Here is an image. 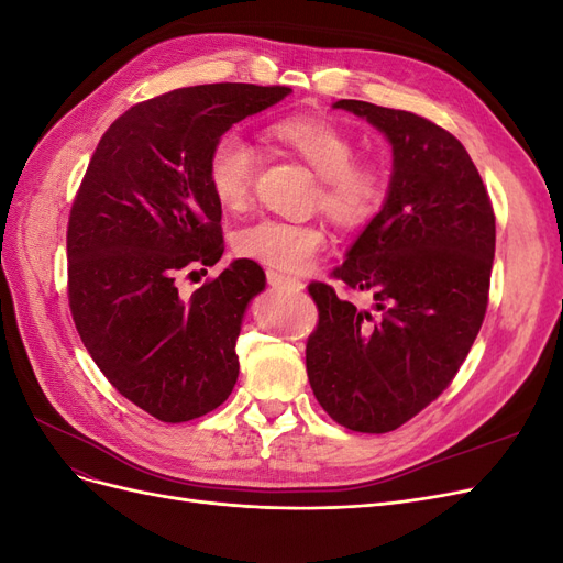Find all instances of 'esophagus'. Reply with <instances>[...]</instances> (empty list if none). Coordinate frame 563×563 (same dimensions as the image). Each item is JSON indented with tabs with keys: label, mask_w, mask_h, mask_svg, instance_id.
Instances as JSON below:
<instances>
[{
	"label": "esophagus",
	"mask_w": 563,
	"mask_h": 563,
	"mask_svg": "<svg viewBox=\"0 0 563 563\" xmlns=\"http://www.w3.org/2000/svg\"><path fill=\"white\" fill-rule=\"evenodd\" d=\"M265 275H267V284H269V286L291 288V291H300V288L305 286L300 279H296V277H286V275H282V272H275V269H267Z\"/></svg>",
	"instance_id": "esophagus-1"
}]
</instances>
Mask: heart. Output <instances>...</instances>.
<instances>
[{"instance_id": "heart-1", "label": "heart", "mask_w": 563, "mask_h": 563, "mask_svg": "<svg viewBox=\"0 0 563 563\" xmlns=\"http://www.w3.org/2000/svg\"><path fill=\"white\" fill-rule=\"evenodd\" d=\"M265 139L288 155L308 164L319 183L314 207L343 230L364 228L376 218L389 195L387 166L371 155H356L352 133L319 114H288L269 122ZM258 155L240 133H225L213 143L207 159V178L216 201L225 211H244L253 195ZM327 244L317 223H288L261 218L236 230L234 251L267 267L298 272L308 267Z\"/></svg>"}]
</instances>
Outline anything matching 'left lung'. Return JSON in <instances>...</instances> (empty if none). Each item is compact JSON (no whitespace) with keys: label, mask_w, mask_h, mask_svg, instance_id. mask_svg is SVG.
<instances>
[{"label":"left lung","mask_w":563,"mask_h":563,"mask_svg":"<svg viewBox=\"0 0 563 563\" xmlns=\"http://www.w3.org/2000/svg\"><path fill=\"white\" fill-rule=\"evenodd\" d=\"M380 129L395 152L389 195L331 272L371 308L312 282L319 323L305 364L317 401L352 432L383 434L430 406L479 333L496 253V213L453 133L406 110L338 100Z\"/></svg>","instance_id":"8db88e82"}]
</instances>
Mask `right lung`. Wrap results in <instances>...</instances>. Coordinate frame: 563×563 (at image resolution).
<instances>
[{"mask_svg": "<svg viewBox=\"0 0 563 563\" xmlns=\"http://www.w3.org/2000/svg\"><path fill=\"white\" fill-rule=\"evenodd\" d=\"M288 87L201 84L117 117L100 139L67 220V300L84 347L110 385L162 422L223 404L240 376L236 338L265 272L234 261L192 296L178 277L225 251L207 159L244 117Z\"/></svg>", "mask_w": 563, "mask_h": 563, "instance_id": "obj_1", "label": "right lung"}]
</instances>
